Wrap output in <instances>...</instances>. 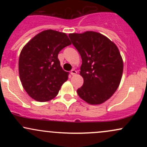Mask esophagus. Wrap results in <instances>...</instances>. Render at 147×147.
<instances>
[{
  "mask_svg": "<svg viewBox=\"0 0 147 147\" xmlns=\"http://www.w3.org/2000/svg\"><path fill=\"white\" fill-rule=\"evenodd\" d=\"M70 74H71V75H75L77 74V71L74 70V69H72L71 71H70Z\"/></svg>",
  "mask_w": 147,
  "mask_h": 147,
  "instance_id": "34e87169",
  "label": "esophagus"
}]
</instances>
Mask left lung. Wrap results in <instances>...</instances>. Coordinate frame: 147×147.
I'll list each match as a JSON object with an SVG mask.
<instances>
[{
  "label": "left lung",
  "instance_id": "8db88e82",
  "mask_svg": "<svg viewBox=\"0 0 147 147\" xmlns=\"http://www.w3.org/2000/svg\"><path fill=\"white\" fill-rule=\"evenodd\" d=\"M82 59L80 75L84 84L77 94L90 104L109 99L120 83L123 61L117 47L107 37L95 32L68 35Z\"/></svg>",
  "mask_w": 147,
  "mask_h": 147
}]
</instances>
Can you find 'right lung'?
Wrapping results in <instances>:
<instances>
[{"instance_id":"1","label":"right lung","mask_w":147,"mask_h":147,"mask_svg":"<svg viewBox=\"0 0 147 147\" xmlns=\"http://www.w3.org/2000/svg\"><path fill=\"white\" fill-rule=\"evenodd\" d=\"M70 44L65 33L48 30L25 45L20 54L18 70L22 85L32 98L43 102L57 95L68 74L61 67L58 54Z\"/></svg>"}]
</instances>
